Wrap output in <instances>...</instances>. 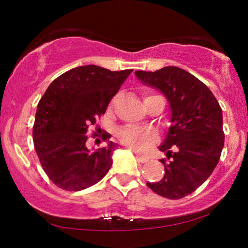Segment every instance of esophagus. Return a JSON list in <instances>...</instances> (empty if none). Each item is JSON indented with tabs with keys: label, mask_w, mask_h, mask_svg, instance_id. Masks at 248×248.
<instances>
[{
	"label": "esophagus",
	"mask_w": 248,
	"mask_h": 248,
	"mask_svg": "<svg viewBox=\"0 0 248 248\" xmlns=\"http://www.w3.org/2000/svg\"><path fill=\"white\" fill-rule=\"evenodd\" d=\"M134 154H136V157H137V160H138L139 162H147L148 161V157L147 156H143V155H141V154H139L138 152H134Z\"/></svg>",
	"instance_id": "1"
}]
</instances>
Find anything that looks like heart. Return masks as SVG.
<instances>
[{
  "label": "heart",
  "mask_w": 248,
  "mask_h": 248,
  "mask_svg": "<svg viewBox=\"0 0 248 248\" xmlns=\"http://www.w3.org/2000/svg\"><path fill=\"white\" fill-rule=\"evenodd\" d=\"M155 95H156V94H147V95H145L143 102ZM117 138L119 141H121L122 145L126 146V147L129 148H132L134 151L141 152L143 149L149 147L152 143L155 142V140H156V134H155L154 131L152 130L127 125V126L122 127V129L118 131Z\"/></svg>",
  "instance_id": "b5f03b06"
}]
</instances>
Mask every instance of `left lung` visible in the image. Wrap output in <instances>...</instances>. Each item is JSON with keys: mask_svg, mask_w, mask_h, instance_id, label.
<instances>
[{"mask_svg": "<svg viewBox=\"0 0 248 248\" xmlns=\"http://www.w3.org/2000/svg\"><path fill=\"white\" fill-rule=\"evenodd\" d=\"M143 84L158 88L169 101V132L160 146L167 158L164 177L147 186L161 197L182 199L193 193L217 166L224 146L222 109L202 81L177 66L136 71Z\"/></svg>", "mask_w": 248, "mask_h": 248, "instance_id": "8db88e82", "label": "left lung"}]
</instances>
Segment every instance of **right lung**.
<instances>
[{"instance_id": "right-lung-1", "label": "right lung", "mask_w": 248, "mask_h": 248, "mask_svg": "<svg viewBox=\"0 0 248 248\" xmlns=\"http://www.w3.org/2000/svg\"><path fill=\"white\" fill-rule=\"evenodd\" d=\"M131 72L78 66L55 79L40 99L33 142L42 169L60 188L81 191L100 182L109 171L117 145L103 132L99 137L108 145L92 152L86 143L87 133L105 115L110 100Z\"/></svg>"}]
</instances>
